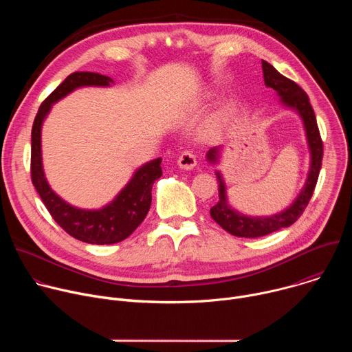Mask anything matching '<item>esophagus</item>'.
<instances>
[{
    "label": "esophagus",
    "instance_id": "obj_1",
    "mask_svg": "<svg viewBox=\"0 0 352 352\" xmlns=\"http://www.w3.org/2000/svg\"><path fill=\"white\" fill-rule=\"evenodd\" d=\"M177 163L182 170H193L196 166V156L192 152H184Z\"/></svg>",
    "mask_w": 352,
    "mask_h": 352
}]
</instances>
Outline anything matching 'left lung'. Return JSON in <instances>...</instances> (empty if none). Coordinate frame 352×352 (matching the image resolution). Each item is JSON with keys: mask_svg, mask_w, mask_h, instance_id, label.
Instances as JSON below:
<instances>
[{"mask_svg": "<svg viewBox=\"0 0 352 352\" xmlns=\"http://www.w3.org/2000/svg\"><path fill=\"white\" fill-rule=\"evenodd\" d=\"M262 69H263L265 85L276 90L281 98V103L285 107L295 110L299 114L300 120H302L309 152H311V167H309L307 182L302 190L299 192V195L292 202V205L280 213H276L273 216H266V217L245 216L234 210L227 202L224 179L221 174L216 171L217 179H219V202L210 209V216L227 232L235 236H243V238L263 236L294 224L300 217V214L304 213L305 208L308 206L309 200L314 195L318 177L320 173V167H322V159H323V142L318 128L315 111L309 103L308 94L294 80L283 76L269 63L262 61ZM220 150H221L220 147H213L209 150L206 156L209 163L216 164L219 162Z\"/></svg>", "mask_w": 352, "mask_h": 352, "instance_id": "1", "label": "left lung"}]
</instances>
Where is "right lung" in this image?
Here are the masks:
<instances>
[{
	"instance_id": "1",
	"label": "right lung",
	"mask_w": 352,
	"mask_h": 352,
	"mask_svg": "<svg viewBox=\"0 0 352 352\" xmlns=\"http://www.w3.org/2000/svg\"><path fill=\"white\" fill-rule=\"evenodd\" d=\"M111 83L114 80L110 76L96 72L71 74L41 103L32 128V182L43 204L57 224L71 236L96 245H110L124 241L144 220L152 205V186L163 174L160 167L162 157L138 168L111 204L97 210L78 209L61 199L45 179L41 162V125L53 104L75 89L83 86H110Z\"/></svg>"
}]
</instances>
